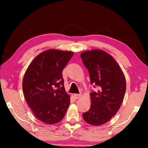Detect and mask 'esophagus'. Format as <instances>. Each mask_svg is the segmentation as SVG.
Instances as JSON below:
<instances>
[{
  "mask_svg": "<svg viewBox=\"0 0 148 148\" xmlns=\"http://www.w3.org/2000/svg\"><path fill=\"white\" fill-rule=\"evenodd\" d=\"M81 96L82 95H79V94H74V97L76 99H79L80 97H81Z\"/></svg>",
  "mask_w": 148,
  "mask_h": 148,
  "instance_id": "esophagus-1",
  "label": "esophagus"
}]
</instances>
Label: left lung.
Instances as JSON below:
<instances>
[{
  "label": "left lung",
  "instance_id": "1",
  "mask_svg": "<svg viewBox=\"0 0 148 148\" xmlns=\"http://www.w3.org/2000/svg\"><path fill=\"white\" fill-rule=\"evenodd\" d=\"M90 81L99 90L90 93L91 107L83 118L92 125H103L118 112L126 91V80L121 67L107 52L95 49L82 53Z\"/></svg>",
  "mask_w": 148,
  "mask_h": 148
}]
</instances>
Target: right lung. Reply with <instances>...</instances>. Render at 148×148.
<instances>
[{"label":"right lung","mask_w":148,"mask_h":148,"mask_svg":"<svg viewBox=\"0 0 148 148\" xmlns=\"http://www.w3.org/2000/svg\"><path fill=\"white\" fill-rule=\"evenodd\" d=\"M74 53L49 49L38 54L24 74L23 95L36 117L46 124L63 118L70 104L62 72Z\"/></svg>","instance_id":"1"}]
</instances>
